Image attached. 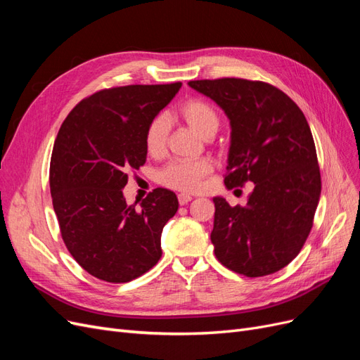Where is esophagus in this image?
I'll list each match as a JSON object with an SVG mask.
<instances>
[{"label":"esophagus","mask_w":360,"mask_h":360,"mask_svg":"<svg viewBox=\"0 0 360 360\" xmlns=\"http://www.w3.org/2000/svg\"><path fill=\"white\" fill-rule=\"evenodd\" d=\"M177 198H179L180 205H186L189 201H192V197H191V195H188V193H180Z\"/></svg>","instance_id":"esophagus-1"}]
</instances>
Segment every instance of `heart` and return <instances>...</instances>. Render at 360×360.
<instances>
[{
	"label": "heart",
	"instance_id": "obj_1",
	"mask_svg": "<svg viewBox=\"0 0 360 360\" xmlns=\"http://www.w3.org/2000/svg\"><path fill=\"white\" fill-rule=\"evenodd\" d=\"M179 117L193 132L201 138H212L219 127V115L214 108L201 99H189L179 108ZM168 120L165 115H156L148 122L144 134V146L150 156L163 155L168 139ZM213 171L212 162L200 160H174L160 168L156 174V181L162 186L180 191L195 192L201 188L202 180Z\"/></svg>",
	"mask_w": 360,
	"mask_h": 360
}]
</instances>
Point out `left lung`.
I'll return each mask as SVG.
<instances>
[{
	"instance_id": "obj_1",
	"label": "left lung",
	"mask_w": 360,
	"mask_h": 360,
	"mask_svg": "<svg viewBox=\"0 0 360 360\" xmlns=\"http://www.w3.org/2000/svg\"><path fill=\"white\" fill-rule=\"evenodd\" d=\"M188 84L230 118L226 188L254 183L245 207L213 198L214 255L226 269L248 278L275 274L307 242L321 193L307 118L284 91L263 81L219 78Z\"/></svg>"
}]
</instances>
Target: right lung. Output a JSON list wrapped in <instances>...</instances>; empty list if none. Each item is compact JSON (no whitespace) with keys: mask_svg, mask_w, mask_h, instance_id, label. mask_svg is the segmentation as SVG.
<instances>
[{"mask_svg":"<svg viewBox=\"0 0 360 360\" xmlns=\"http://www.w3.org/2000/svg\"><path fill=\"white\" fill-rule=\"evenodd\" d=\"M181 82L124 85L85 97L64 120L53 144L49 184L60 233L70 255L97 279L123 284L162 257L160 234L176 214V193L156 188L127 205V172L146 163L148 122Z\"/></svg>","mask_w":360,"mask_h":360,"instance_id":"1","label":"right lung"}]
</instances>
